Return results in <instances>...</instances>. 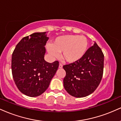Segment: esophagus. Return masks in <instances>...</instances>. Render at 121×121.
Here are the masks:
<instances>
[{
	"instance_id": "obj_1",
	"label": "esophagus",
	"mask_w": 121,
	"mask_h": 121,
	"mask_svg": "<svg viewBox=\"0 0 121 121\" xmlns=\"http://www.w3.org/2000/svg\"><path fill=\"white\" fill-rule=\"evenodd\" d=\"M62 66H63V65H62V64H61V63H60V64H59V68H62Z\"/></svg>"
}]
</instances>
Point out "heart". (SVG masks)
<instances>
[{
  "label": "heart",
  "instance_id": "1",
  "mask_svg": "<svg viewBox=\"0 0 121 121\" xmlns=\"http://www.w3.org/2000/svg\"><path fill=\"white\" fill-rule=\"evenodd\" d=\"M87 47L88 41L85 36L67 35L56 37L52 45L47 46V49L53 57H57L62 52V57L65 61L73 63L84 57Z\"/></svg>",
  "mask_w": 121,
  "mask_h": 121
}]
</instances>
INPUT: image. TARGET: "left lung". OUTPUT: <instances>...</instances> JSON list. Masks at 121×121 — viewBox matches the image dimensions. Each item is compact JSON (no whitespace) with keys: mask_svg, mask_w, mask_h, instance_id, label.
Segmentation results:
<instances>
[{"mask_svg":"<svg viewBox=\"0 0 121 121\" xmlns=\"http://www.w3.org/2000/svg\"><path fill=\"white\" fill-rule=\"evenodd\" d=\"M104 55L97 43L87 50L81 60L65 65V89L72 96L81 98L94 92L102 80Z\"/></svg>","mask_w":121,"mask_h":121,"instance_id":"1","label":"left lung"}]
</instances>
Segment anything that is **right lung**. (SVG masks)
Listing matches in <instances>:
<instances>
[{"mask_svg":"<svg viewBox=\"0 0 121 121\" xmlns=\"http://www.w3.org/2000/svg\"><path fill=\"white\" fill-rule=\"evenodd\" d=\"M48 39L46 32L34 33L23 37L12 53L13 80L19 91L29 97L39 96L46 91L59 68L58 61L49 63L44 60Z\"/></svg>","mask_w":121,"mask_h":121,"instance_id":"right-lung-1","label":"right lung"}]
</instances>
